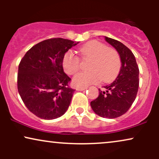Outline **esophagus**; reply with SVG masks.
<instances>
[{
	"instance_id": "1",
	"label": "esophagus",
	"mask_w": 159,
	"mask_h": 159,
	"mask_svg": "<svg viewBox=\"0 0 159 159\" xmlns=\"http://www.w3.org/2000/svg\"><path fill=\"white\" fill-rule=\"evenodd\" d=\"M87 87H77V88H76V90H78V91H82V90H86V89H87Z\"/></svg>"
}]
</instances>
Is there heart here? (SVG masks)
Wrapping results in <instances>:
<instances>
[{
	"label": "heart",
	"mask_w": 159,
	"mask_h": 159,
	"mask_svg": "<svg viewBox=\"0 0 159 159\" xmlns=\"http://www.w3.org/2000/svg\"><path fill=\"white\" fill-rule=\"evenodd\" d=\"M83 59H90L87 69L90 71L78 73L73 78V84L78 87H87L102 79L109 82L114 79L121 69V59L116 49L107 47L97 40L88 42L79 49ZM63 67L69 75L75 74L80 67V60L69 51L63 58Z\"/></svg>",
	"instance_id": "obj_1"
}]
</instances>
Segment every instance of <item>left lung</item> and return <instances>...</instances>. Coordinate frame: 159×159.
I'll use <instances>...</instances> for the list:
<instances>
[{
    "mask_svg": "<svg viewBox=\"0 0 159 159\" xmlns=\"http://www.w3.org/2000/svg\"><path fill=\"white\" fill-rule=\"evenodd\" d=\"M105 40L119 53L121 69L113 83L104 86L103 90L98 89L99 95L90 105L98 116L113 119L125 114L135 100L139 87V69L135 57L128 47L107 36Z\"/></svg>",
    "mask_w": 159,
    "mask_h": 159,
    "instance_id": "obj_1",
    "label": "left lung"
}]
</instances>
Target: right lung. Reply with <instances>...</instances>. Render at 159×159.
<instances>
[{
  "mask_svg": "<svg viewBox=\"0 0 159 159\" xmlns=\"http://www.w3.org/2000/svg\"><path fill=\"white\" fill-rule=\"evenodd\" d=\"M77 45L63 38L45 39L27 51L19 65L17 87L24 104L30 112L44 120L65 114L75 92L71 78L63 69V58Z\"/></svg>",
  "mask_w": 159,
  "mask_h": 159,
  "instance_id": "right-lung-1",
  "label": "right lung"
}]
</instances>
